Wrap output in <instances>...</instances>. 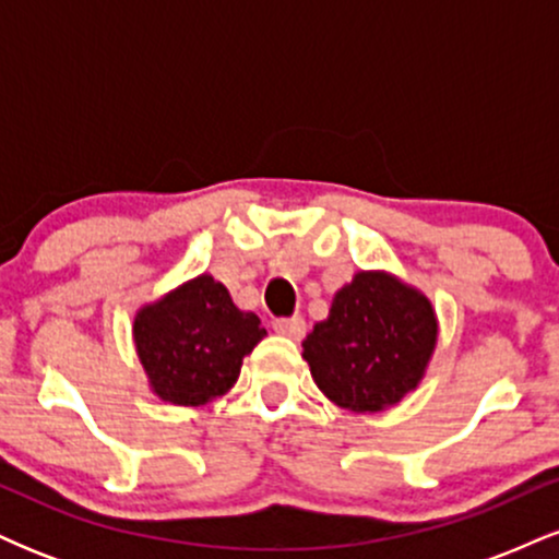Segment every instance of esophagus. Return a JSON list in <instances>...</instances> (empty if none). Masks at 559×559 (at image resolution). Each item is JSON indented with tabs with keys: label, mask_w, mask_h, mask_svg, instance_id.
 <instances>
[{
	"label": "esophagus",
	"mask_w": 559,
	"mask_h": 559,
	"mask_svg": "<svg viewBox=\"0 0 559 559\" xmlns=\"http://www.w3.org/2000/svg\"><path fill=\"white\" fill-rule=\"evenodd\" d=\"M273 329L278 331L281 336L294 338V342H299V338H305V333H307L305 318H299V316H294V318H275V320H273Z\"/></svg>",
	"instance_id": "1"
}]
</instances>
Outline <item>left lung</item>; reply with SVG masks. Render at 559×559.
<instances>
[{
  "label": "left lung",
  "mask_w": 559,
  "mask_h": 559,
  "mask_svg": "<svg viewBox=\"0 0 559 559\" xmlns=\"http://www.w3.org/2000/svg\"><path fill=\"white\" fill-rule=\"evenodd\" d=\"M439 342L431 299L386 271H360L301 342L312 381L338 407L373 415L418 389Z\"/></svg>",
  "instance_id": "left-lung-1"
}]
</instances>
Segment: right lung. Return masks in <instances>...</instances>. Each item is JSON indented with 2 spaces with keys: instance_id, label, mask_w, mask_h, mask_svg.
<instances>
[{
  "instance_id": "right-lung-1",
  "label": "right lung",
  "mask_w": 559,
  "mask_h": 559,
  "mask_svg": "<svg viewBox=\"0 0 559 559\" xmlns=\"http://www.w3.org/2000/svg\"><path fill=\"white\" fill-rule=\"evenodd\" d=\"M265 333L260 318L241 312L210 273L139 307L133 318V344L152 394L178 407H202L226 394Z\"/></svg>"
}]
</instances>
